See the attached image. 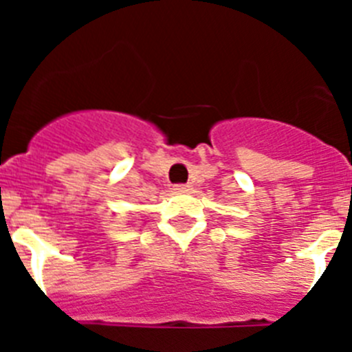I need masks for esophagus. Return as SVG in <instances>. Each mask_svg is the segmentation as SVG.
<instances>
[{
    "instance_id": "obj_1",
    "label": "esophagus",
    "mask_w": 352,
    "mask_h": 352,
    "mask_svg": "<svg viewBox=\"0 0 352 352\" xmlns=\"http://www.w3.org/2000/svg\"><path fill=\"white\" fill-rule=\"evenodd\" d=\"M190 183H179V185H176V190H182V192H185V190H190Z\"/></svg>"
}]
</instances>
